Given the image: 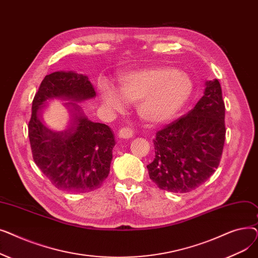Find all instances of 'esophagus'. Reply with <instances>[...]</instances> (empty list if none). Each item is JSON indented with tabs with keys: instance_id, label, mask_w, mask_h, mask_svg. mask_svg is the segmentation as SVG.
<instances>
[{
	"instance_id": "34e87169",
	"label": "esophagus",
	"mask_w": 258,
	"mask_h": 258,
	"mask_svg": "<svg viewBox=\"0 0 258 258\" xmlns=\"http://www.w3.org/2000/svg\"><path fill=\"white\" fill-rule=\"evenodd\" d=\"M133 136V131L132 128L124 126V127H121L118 132V137L121 139H128Z\"/></svg>"
}]
</instances>
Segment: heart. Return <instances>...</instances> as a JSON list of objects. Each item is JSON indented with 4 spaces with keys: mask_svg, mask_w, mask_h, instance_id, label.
Listing matches in <instances>:
<instances>
[{
    "mask_svg": "<svg viewBox=\"0 0 258 258\" xmlns=\"http://www.w3.org/2000/svg\"><path fill=\"white\" fill-rule=\"evenodd\" d=\"M118 84L119 90L106 79L99 80L98 94L104 110L115 114L123 111L127 101L136 102L138 115L151 124L177 117L194 92L188 73L164 66L122 73Z\"/></svg>",
    "mask_w": 258,
    "mask_h": 258,
    "instance_id": "heart-1",
    "label": "heart"
}]
</instances>
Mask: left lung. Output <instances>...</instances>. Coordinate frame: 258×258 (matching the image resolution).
I'll return each mask as SVG.
<instances>
[{"label":"left lung","instance_id":"1","mask_svg":"<svg viewBox=\"0 0 258 258\" xmlns=\"http://www.w3.org/2000/svg\"><path fill=\"white\" fill-rule=\"evenodd\" d=\"M225 138V103L214 79L192 110L157 132L156 156L146 166L151 180L170 192L195 190L219 167Z\"/></svg>","mask_w":258,"mask_h":258}]
</instances>
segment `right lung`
<instances>
[{
	"instance_id": "right-lung-1",
	"label": "right lung",
	"mask_w": 258,
	"mask_h": 258,
	"mask_svg": "<svg viewBox=\"0 0 258 258\" xmlns=\"http://www.w3.org/2000/svg\"><path fill=\"white\" fill-rule=\"evenodd\" d=\"M96 96L89 78L75 72H54L40 84L32 101L28 135L35 164L59 190L89 192L110 172L115 137L112 130L91 121L81 102ZM49 99L66 100L72 117L62 130L39 119L40 105Z\"/></svg>"
}]
</instances>
